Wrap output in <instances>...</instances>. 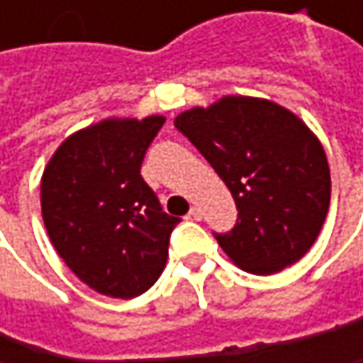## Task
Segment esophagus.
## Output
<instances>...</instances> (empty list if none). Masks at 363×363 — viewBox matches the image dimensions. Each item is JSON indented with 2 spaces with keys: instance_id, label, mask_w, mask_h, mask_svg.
I'll list each match as a JSON object with an SVG mask.
<instances>
[{
  "instance_id": "34e87169",
  "label": "esophagus",
  "mask_w": 363,
  "mask_h": 363,
  "mask_svg": "<svg viewBox=\"0 0 363 363\" xmlns=\"http://www.w3.org/2000/svg\"><path fill=\"white\" fill-rule=\"evenodd\" d=\"M189 216H191L193 220H201V210H199L197 206H193V208L189 210Z\"/></svg>"
}]
</instances>
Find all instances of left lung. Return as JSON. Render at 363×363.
Instances as JSON below:
<instances>
[{
  "label": "left lung",
  "mask_w": 363,
  "mask_h": 363,
  "mask_svg": "<svg viewBox=\"0 0 363 363\" xmlns=\"http://www.w3.org/2000/svg\"><path fill=\"white\" fill-rule=\"evenodd\" d=\"M174 125L235 199V227L214 238L238 267L271 275L309 252L326 220L330 168L303 119L264 99L225 96Z\"/></svg>",
  "instance_id": "8db88e82"
}]
</instances>
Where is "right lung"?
<instances>
[{
    "mask_svg": "<svg viewBox=\"0 0 363 363\" xmlns=\"http://www.w3.org/2000/svg\"><path fill=\"white\" fill-rule=\"evenodd\" d=\"M166 117L103 119L71 134L41 177V214L52 246L92 290L134 298L162 275L172 229L140 177Z\"/></svg>",
    "mask_w": 363,
    "mask_h": 363,
    "instance_id": "obj_1",
    "label": "right lung"
}]
</instances>
